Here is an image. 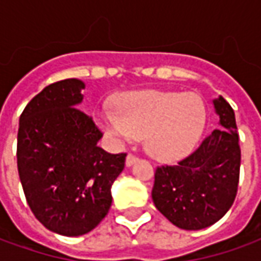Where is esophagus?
<instances>
[{"label":"esophagus","instance_id":"esophagus-1","mask_svg":"<svg viewBox=\"0 0 261 261\" xmlns=\"http://www.w3.org/2000/svg\"><path fill=\"white\" fill-rule=\"evenodd\" d=\"M137 160L138 159L134 155V154H128V155H127V159H125V166H128V167H130V166H133V164H134Z\"/></svg>","mask_w":261,"mask_h":261}]
</instances>
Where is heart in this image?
<instances>
[{"mask_svg":"<svg viewBox=\"0 0 261 261\" xmlns=\"http://www.w3.org/2000/svg\"><path fill=\"white\" fill-rule=\"evenodd\" d=\"M117 107L120 114L110 110L98 114L102 128L124 141L144 137L147 151L163 161L190 153L207 120L204 101L194 93L136 91L121 95Z\"/></svg>","mask_w":261,"mask_h":261,"instance_id":"heart-1","label":"heart"}]
</instances>
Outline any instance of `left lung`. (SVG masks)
I'll return each mask as SVG.
<instances>
[{
	"label": "left lung",
	"instance_id": "left-lung-1",
	"mask_svg": "<svg viewBox=\"0 0 261 261\" xmlns=\"http://www.w3.org/2000/svg\"><path fill=\"white\" fill-rule=\"evenodd\" d=\"M213 104L220 117L219 130L175 166H160L154 174V204L184 230H200L219 221L237 194L242 151L234 111L221 95Z\"/></svg>",
	"mask_w": 261,
	"mask_h": 261
}]
</instances>
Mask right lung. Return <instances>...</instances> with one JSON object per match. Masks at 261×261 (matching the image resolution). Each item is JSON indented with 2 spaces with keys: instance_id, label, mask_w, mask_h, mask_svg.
<instances>
[{
  "instance_id": "right-lung-1",
  "label": "right lung",
  "mask_w": 261,
  "mask_h": 261,
  "mask_svg": "<svg viewBox=\"0 0 261 261\" xmlns=\"http://www.w3.org/2000/svg\"><path fill=\"white\" fill-rule=\"evenodd\" d=\"M86 84L68 79L47 86L19 117L17 166L35 219L61 236L95 228L111 207V186L125 153L98 147L102 133L80 110Z\"/></svg>"
}]
</instances>
